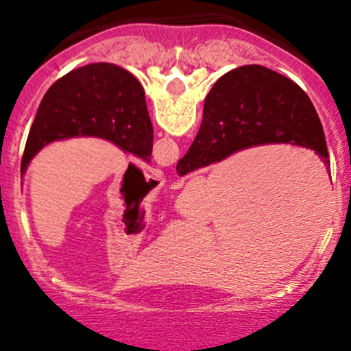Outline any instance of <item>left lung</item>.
Segmentation results:
<instances>
[{"instance_id":"1","label":"left lung","mask_w":351,"mask_h":351,"mask_svg":"<svg viewBox=\"0 0 351 351\" xmlns=\"http://www.w3.org/2000/svg\"><path fill=\"white\" fill-rule=\"evenodd\" d=\"M101 137L151 161L153 123L139 81L119 66L95 62L56 81L38 105L22 158V175L35 154L54 141Z\"/></svg>"}]
</instances>
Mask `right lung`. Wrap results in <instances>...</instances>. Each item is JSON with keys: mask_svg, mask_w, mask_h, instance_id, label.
<instances>
[{"mask_svg": "<svg viewBox=\"0 0 351 351\" xmlns=\"http://www.w3.org/2000/svg\"><path fill=\"white\" fill-rule=\"evenodd\" d=\"M261 144L314 149L329 166L323 125L302 88L265 66H243L212 86L200 130L176 165V173L183 176Z\"/></svg>", "mask_w": 351, "mask_h": 351, "instance_id": "add662e5", "label": "right lung"}]
</instances>
